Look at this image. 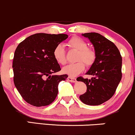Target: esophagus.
Here are the masks:
<instances>
[{"instance_id":"esophagus-1","label":"esophagus","mask_w":135,"mask_h":135,"mask_svg":"<svg viewBox=\"0 0 135 135\" xmlns=\"http://www.w3.org/2000/svg\"><path fill=\"white\" fill-rule=\"evenodd\" d=\"M68 80L69 81H70V82H72V83H75L76 82V78H72V77H68Z\"/></svg>"}]
</instances>
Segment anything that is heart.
Wrapping results in <instances>:
<instances>
[{"label": "heart", "mask_w": 135, "mask_h": 135, "mask_svg": "<svg viewBox=\"0 0 135 135\" xmlns=\"http://www.w3.org/2000/svg\"><path fill=\"white\" fill-rule=\"evenodd\" d=\"M68 45L78 51L76 60L79 61L65 66L62 68V72L69 76L75 77L85 69V64L83 62V61L87 66L93 64L96 59V53L91 48H88L87 43L79 37H72L68 41ZM53 54L54 59L59 64H64L66 63V54L62 45H57L54 48Z\"/></svg>", "instance_id": "obj_1"}]
</instances>
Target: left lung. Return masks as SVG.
<instances>
[{"instance_id":"8db88e82","label":"left lung","mask_w":135,"mask_h":135,"mask_svg":"<svg viewBox=\"0 0 135 135\" xmlns=\"http://www.w3.org/2000/svg\"><path fill=\"white\" fill-rule=\"evenodd\" d=\"M92 44L96 53L94 62L86 73L91 79L80 76L77 81L87 85V92L80 99L88 105H99L110 99L115 94L122 78V57L115 44L96 32L81 34Z\"/></svg>"}]
</instances>
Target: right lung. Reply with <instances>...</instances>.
<instances>
[{
    "mask_svg": "<svg viewBox=\"0 0 135 135\" xmlns=\"http://www.w3.org/2000/svg\"><path fill=\"white\" fill-rule=\"evenodd\" d=\"M67 34L38 33L18 45L13 62L14 84L23 99L34 107L51 104L58 94L60 81L67 75H53L61 70L54 59V48Z\"/></svg>",
    "mask_w": 135,
    "mask_h": 135,
    "instance_id": "add662e5",
    "label": "right lung"
}]
</instances>
